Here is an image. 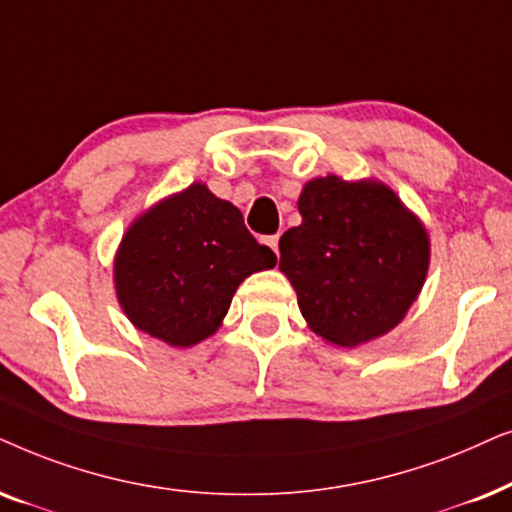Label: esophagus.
I'll return each instance as SVG.
<instances>
[{"mask_svg": "<svg viewBox=\"0 0 512 512\" xmlns=\"http://www.w3.org/2000/svg\"><path fill=\"white\" fill-rule=\"evenodd\" d=\"M264 243H267V245H269V248H271V250H274V252H276V255H278V234H276V236H267V238H264Z\"/></svg>", "mask_w": 512, "mask_h": 512, "instance_id": "34e87169", "label": "esophagus"}]
</instances>
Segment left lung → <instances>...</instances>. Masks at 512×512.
Segmentation results:
<instances>
[{
    "mask_svg": "<svg viewBox=\"0 0 512 512\" xmlns=\"http://www.w3.org/2000/svg\"><path fill=\"white\" fill-rule=\"evenodd\" d=\"M302 224L281 236L278 269L306 323L335 346L393 330L424 288L431 241L419 217L377 180L337 175L306 182Z\"/></svg>",
    "mask_w": 512,
    "mask_h": 512,
    "instance_id": "1",
    "label": "left lung"
}]
</instances>
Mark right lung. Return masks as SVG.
Segmentation results:
<instances>
[{
  "mask_svg": "<svg viewBox=\"0 0 512 512\" xmlns=\"http://www.w3.org/2000/svg\"><path fill=\"white\" fill-rule=\"evenodd\" d=\"M271 267L276 255L245 229L241 210L194 182L128 227L114 285L138 330L187 349L215 335L245 278Z\"/></svg>",
  "mask_w": 512,
  "mask_h": 512,
  "instance_id": "right-lung-1",
  "label": "right lung"
}]
</instances>
